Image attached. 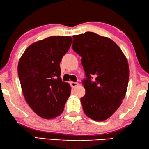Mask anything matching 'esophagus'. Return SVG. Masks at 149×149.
Instances as JSON below:
<instances>
[{
    "label": "esophagus",
    "mask_w": 149,
    "mask_h": 149,
    "mask_svg": "<svg viewBox=\"0 0 149 149\" xmlns=\"http://www.w3.org/2000/svg\"><path fill=\"white\" fill-rule=\"evenodd\" d=\"M70 85H71V87L74 88V87H77V85H79V83H77V82H72V81H71V82H70Z\"/></svg>",
    "instance_id": "1"
}]
</instances>
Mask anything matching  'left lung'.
I'll return each instance as SVG.
<instances>
[{"label":"left lung","mask_w":149,"mask_h":149,"mask_svg":"<svg viewBox=\"0 0 149 149\" xmlns=\"http://www.w3.org/2000/svg\"><path fill=\"white\" fill-rule=\"evenodd\" d=\"M72 37V49L82 57L87 77L82 82L85 89L81 98L83 111L94 121H105L125 96L130 72L127 60L111 38L91 32ZM93 76L95 79L91 81Z\"/></svg>","instance_id":"left-lung-1"}]
</instances>
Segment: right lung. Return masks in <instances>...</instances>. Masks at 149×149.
I'll return each instance as SVG.
<instances>
[{"label": "right lung", "mask_w": 149, "mask_h": 149, "mask_svg": "<svg viewBox=\"0 0 149 149\" xmlns=\"http://www.w3.org/2000/svg\"><path fill=\"white\" fill-rule=\"evenodd\" d=\"M72 42L70 36H50L30 45L19 60L24 96L34 113L44 119L60 115L70 95L69 83L60 77V62Z\"/></svg>", "instance_id": "1"}]
</instances>
